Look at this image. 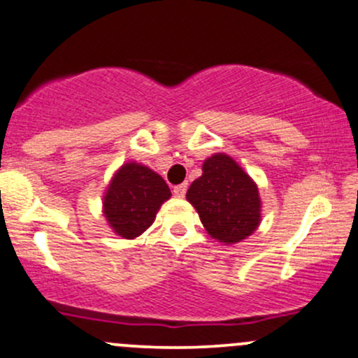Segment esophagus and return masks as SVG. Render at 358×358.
Here are the masks:
<instances>
[{
  "label": "esophagus",
  "instance_id": "34e87169",
  "mask_svg": "<svg viewBox=\"0 0 358 358\" xmlns=\"http://www.w3.org/2000/svg\"><path fill=\"white\" fill-rule=\"evenodd\" d=\"M173 194H175V197H185L187 194V183H182V185H176L175 189H173Z\"/></svg>",
  "mask_w": 358,
  "mask_h": 358
}]
</instances>
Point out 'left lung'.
<instances>
[{
    "instance_id": "8db88e82",
    "label": "left lung",
    "mask_w": 358,
    "mask_h": 358,
    "mask_svg": "<svg viewBox=\"0 0 358 358\" xmlns=\"http://www.w3.org/2000/svg\"><path fill=\"white\" fill-rule=\"evenodd\" d=\"M187 201L199 213L206 231L223 243H238L261 223V197L254 180L223 152L208 157Z\"/></svg>"
}]
</instances>
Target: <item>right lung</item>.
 <instances>
[{
    "label": "right lung",
    "instance_id": "obj_1",
    "mask_svg": "<svg viewBox=\"0 0 358 358\" xmlns=\"http://www.w3.org/2000/svg\"><path fill=\"white\" fill-rule=\"evenodd\" d=\"M169 197V187L157 173L131 161L111 178L103 197V213L116 235L131 240L154 223L161 204Z\"/></svg>",
    "mask_w": 358,
    "mask_h": 358
}]
</instances>
